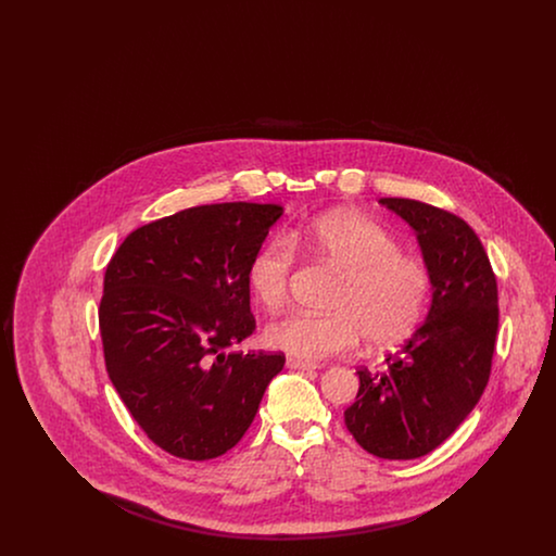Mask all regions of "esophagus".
<instances>
[{"label": "esophagus", "mask_w": 556, "mask_h": 556, "mask_svg": "<svg viewBox=\"0 0 556 556\" xmlns=\"http://www.w3.org/2000/svg\"><path fill=\"white\" fill-rule=\"evenodd\" d=\"M288 369L295 370H315L318 369L317 363H306V361H300V358H288Z\"/></svg>", "instance_id": "1"}]
</instances>
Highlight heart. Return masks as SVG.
<instances>
[{
  "label": "heart",
  "instance_id": "b5f03b06",
  "mask_svg": "<svg viewBox=\"0 0 556 556\" xmlns=\"http://www.w3.org/2000/svg\"><path fill=\"white\" fill-rule=\"evenodd\" d=\"M293 245H304L338 273L342 281L331 295V315L293 313L266 327L270 348L306 363L356 350L367 338L375 348H390L410 338L421 325L431 273L421 258L400 252L386 227L354 212L318 216L288 239H273L254 256L248 281L268 311L288 302Z\"/></svg>",
  "mask_w": 556,
  "mask_h": 556
}]
</instances>
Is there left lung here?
Masks as SVG:
<instances>
[{
    "instance_id": "1",
    "label": "left lung",
    "mask_w": 556,
    "mask_h": 556,
    "mask_svg": "<svg viewBox=\"0 0 556 556\" xmlns=\"http://www.w3.org/2000/svg\"><path fill=\"white\" fill-rule=\"evenodd\" d=\"M415 231L431 273L429 315L386 369L356 370L344 413L363 448L410 460L438 448L483 394L498 333V283L476 231L456 214L408 198H381Z\"/></svg>"
}]
</instances>
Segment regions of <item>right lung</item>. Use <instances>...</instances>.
<instances>
[{
	"label": "right lung",
	"mask_w": 556,
	"mask_h": 556,
	"mask_svg": "<svg viewBox=\"0 0 556 556\" xmlns=\"http://www.w3.org/2000/svg\"><path fill=\"white\" fill-rule=\"evenodd\" d=\"M281 211L187 208L135 229L108 263L98 311L108 377L143 433L177 458L233 448L286 365L283 352H229L256 329L248 268Z\"/></svg>",
	"instance_id": "right-lung-1"
}]
</instances>
